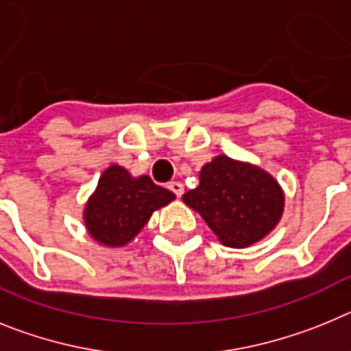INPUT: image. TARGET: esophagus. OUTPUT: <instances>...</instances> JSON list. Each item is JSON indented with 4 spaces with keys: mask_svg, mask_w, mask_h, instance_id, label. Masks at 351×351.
<instances>
[{
    "mask_svg": "<svg viewBox=\"0 0 351 351\" xmlns=\"http://www.w3.org/2000/svg\"><path fill=\"white\" fill-rule=\"evenodd\" d=\"M167 187H169V191H171L176 197H182V194H184V185L180 184V182H169Z\"/></svg>",
    "mask_w": 351,
    "mask_h": 351,
    "instance_id": "1",
    "label": "esophagus"
}]
</instances>
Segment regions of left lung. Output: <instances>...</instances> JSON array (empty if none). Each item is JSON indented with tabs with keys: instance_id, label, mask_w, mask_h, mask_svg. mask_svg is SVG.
Wrapping results in <instances>:
<instances>
[{
	"instance_id": "1",
	"label": "left lung",
	"mask_w": 351,
	"mask_h": 351,
	"mask_svg": "<svg viewBox=\"0 0 351 351\" xmlns=\"http://www.w3.org/2000/svg\"><path fill=\"white\" fill-rule=\"evenodd\" d=\"M226 247L243 249L265 239L285 212V193L254 164L217 155L199 171V185L182 196Z\"/></svg>"
}]
</instances>
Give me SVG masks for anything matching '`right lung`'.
<instances>
[{
    "label": "right lung",
    "mask_w": 351,
    "mask_h": 351,
    "mask_svg": "<svg viewBox=\"0 0 351 351\" xmlns=\"http://www.w3.org/2000/svg\"><path fill=\"white\" fill-rule=\"evenodd\" d=\"M175 197L171 191L155 185L150 176L136 178L125 167L111 164L84 205V226L104 247H123L138 237L155 210Z\"/></svg>",
    "instance_id": "add662e5"
}]
</instances>
